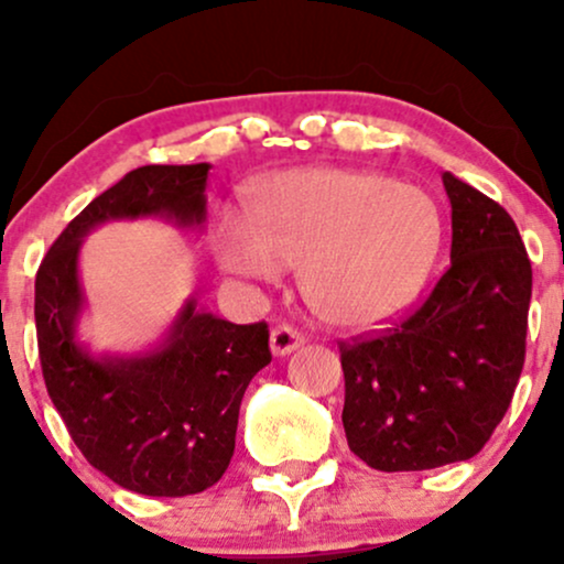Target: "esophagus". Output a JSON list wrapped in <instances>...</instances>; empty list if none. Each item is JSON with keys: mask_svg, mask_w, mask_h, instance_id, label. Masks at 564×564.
Instances as JSON below:
<instances>
[{"mask_svg": "<svg viewBox=\"0 0 564 564\" xmlns=\"http://www.w3.org/2000/svg\"><path fill=\"white\" fill-rule=\"evenodd\" d=\"M302 345H304L302 332H296V328L289 326V323H281V326H275L273 332H270V349H273V355H289Z\"/></svg>", "mask_w": 564, "mask_h": 564, "instance_id": "1", "label": "esophagus"}]
</instances>
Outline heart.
I'll return each mask as SVG.
<instances>
[{
  "label": "heart",
  "instance_id": "b5f03b06",
  "mask_svg": "<svg viewBox=\"0 0 564 564\" xmlns=\"http://www.w3.org/2000/svg\"><path fill=\"white\" fill-rule=\"evenodd\" d=\"M443 212L430 193L345 166L273 174L249 215L223 212L217 260L230 273L275 281L300 264V286L323 321L373 328L422 296L443 249Z\"/></svg>",
  "mask_w": 564,
  "mask_h": 564
}]
</instances>
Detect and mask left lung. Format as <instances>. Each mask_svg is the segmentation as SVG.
Wrapping results in <instances>:
<instances>
[{
  "mask_svg": "<svg viewBox=\"0 0 564 564\" xmlns=\"http://www.w3.org/2000/svg\"><path fill=\"white\" fill-rule=\"evenodd\" d=\"M451 268L392 328L339 341L349 451L379 471L467 462L503 419L525 366L533 270L514 219L443 174Z\"/></svg>",
  "mask_w": 564,
  "mask_h": 564,
  "instance_id": "obj_1",
  "label": "left lung"
}]
</instances>
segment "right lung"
<instances>
[{"label":"right lung","instance_id":"1","mask_svg":"<svg viewBox=\"0 0 564 564\" xmlns=\"http://www.w3.org/2000/svg\"><path fill=\"white\" fill-rule=\"evenodd\" d=\"M209 164L132 170L68 223L36 273V341L44 384L76 448L95 469L142 496L212 488L236 451L238 408L270 364L268 323H236L187 300L166 341L132 358H93L76 341L84 307L79 249L108 219H206Z\"/></svg>","mask_w":564,"mask_h":564}]
</instances>
